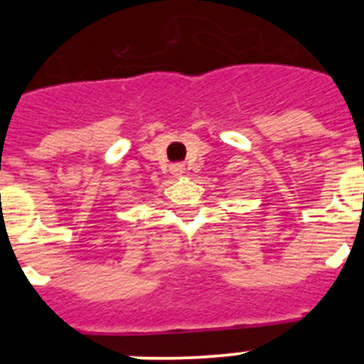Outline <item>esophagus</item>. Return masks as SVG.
Returning <instances> with one entry per match:
<instances>
[{"label":"esophagus","instance_id":"34e87169","mask_svg":"<svg viewBox=\"0 0 364 364\" xmlns=\"http://www.w3.org/2000/svg\"><path fill=\"white\" fill-rule=\"evenodd\" d=\"M171 173L175 176H182L186 173V167L184 166H180V164H176V166L171 167Z\"/></svg>","mask_w":364,"mask_h":364}]
</instances>
